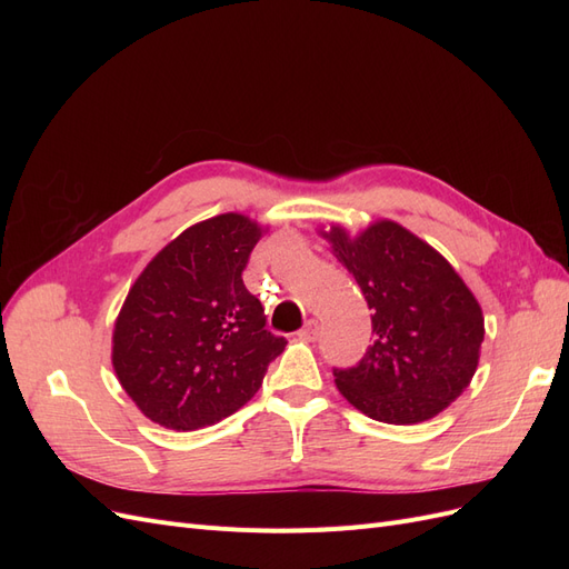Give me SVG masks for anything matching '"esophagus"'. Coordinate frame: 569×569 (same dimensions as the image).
Segmentation results:
<instances>
[{
    "label": "esophagus",
    "mask_w": 569,
    "mask_h": 569,
    "mask_svg": "<svg viewBox=\"0 0 569 569\" xmlns=\"http://www.w3.org/2000/svg\"><path fill=\"white\" fill-rule=\"evenodd\" d=\"M299 337L303 339V341H316L318 337H320V327H318V322L316 320H308L301 330H299Z\"/></svg>",
    "instance_id": "34e87169"
}]
</instances>
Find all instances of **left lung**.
<instances>
[{"label": "left lung", "mask_w": 569, "mask_h": 569, "mask_svg": "<svg viewBox=\"0 0 569 569\" xmlns=\"http://www.w3.org/2000/svg\"><path fill=\"white\" fill-rule=\"evenodd\" d=\"M372 308L375 343L358 366L335 370L339 393L387 425L432 420L468 389L485 341V316L446 258L393 220L351 234L320 228Z\"/></svg>", "instance_id": "left-lung-1"}]
</instances>
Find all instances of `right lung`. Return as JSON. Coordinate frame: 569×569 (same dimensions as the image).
Returning <instances> with one entry per match:
<instances>
[{"label":"right lung","instance_id":"add662e5","mask_svg":"<svg viewBox=\"0 0 569 569\" xmlns=\"http://www.w3.org/2000/svg\"><path fill=\"white\" fill-rule=\"evenodd\" d=\"M268 232L244 213L194 222L151 258L120 306L111 363L144 416L189 432L242 408L284 337L266 330L263 306L242 282Z\"/></svg>","mask_w":569,"mask_h":569}]
</instances>
